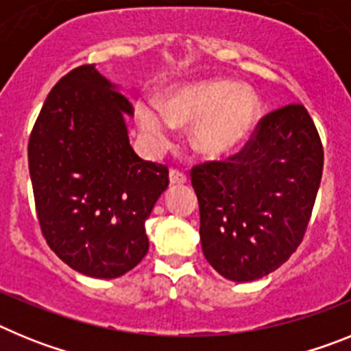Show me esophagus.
Wrapping results in <instances>:
<instances>
[{"label":"esophagus","mask_w":351,"mask_h":351,"mask_svg":"<svg viewBox=\"0 0 351 351\" xmlns=\"http://www.w3.org/2000/svg\"><path fill=\"white\" fill-rule=\"evenodd\" d=\"M169 179H170V184H184V182L188 181V178H186V173L179 172V170H176V169L170 170Z\"/></svg>","instance_id":"esophagus-1"}]
</instances>
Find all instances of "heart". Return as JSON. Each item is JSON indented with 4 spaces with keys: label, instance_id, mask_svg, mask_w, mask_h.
Masks as SVG:
<instances>
[{
    "label": "heart",
    "instance_id": "b5f03b06",
    "mask_svg": "<svg viewBox=\"0 0 351 351\" xmlns=\"http://www.w3.org/2000/svg\"><path fill=\"white\" fill-rule=\"evenodd\" d=\"M262 116L255 91L226 79L186 84L167 93L161 105L138 100L135 117L156 149L170 144L173 126H190L191 145L206 158H223L243 147Z\"/></svg>",
    "mask_w": 351,
    "mask_h": 351
}]
</instances>
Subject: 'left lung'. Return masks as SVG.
Returning <instances> with one entry per match:
<instances>
[{
  "mask_svg": "<svg viewBox=\"0 0 351 351\" xmlns=\"http://www.w3.org/2000/svg\"><path fill=\"white\" fill-rule=\"evenodd\" d=\"M324 172V145L306 107L263 116L244 147L191 169L204 256L223 278L253 281L302 243Z\"/></svg>",
  "mask_w": 351,
  "mask_h": 351,
  "instance_id": "1",
  "label": "left lung"
}]
</instances>
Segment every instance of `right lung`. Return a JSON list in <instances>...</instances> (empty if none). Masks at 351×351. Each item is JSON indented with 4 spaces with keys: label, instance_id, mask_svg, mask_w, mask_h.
<instances>
[{
    "label": "right lung",
    "instance_id": "add662e5",
    "mask_svg": "<svg viewBox=\"0 0 351 351\" xmlns=\"http://www.w3.org/2000/svg\"><path fill=\"white\" fill-rule=\"evenodd\" d=\"M133 105L95 64L71 70L49 93L27 144L36 216L66 265L112 280L149 250L145 219L169 169L137 156L125 116Z\"/></svg>",
    "mask_w": 351,
    "mask_h": 351
}]
</instances>
